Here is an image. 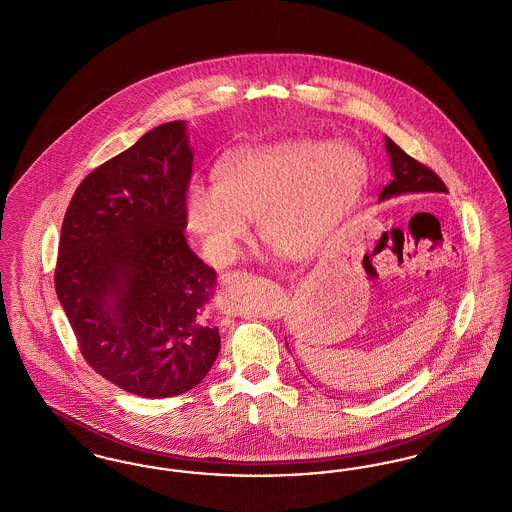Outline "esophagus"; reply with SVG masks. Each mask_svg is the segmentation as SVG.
<instances>
[{"label": "esophagus", "instance_id": "obj_1", "mask_svg": "<svg viewBox=\"0 0 512 512\" xmlns=\"http://www.w3.org/2000/svg\"><path fill=\"white\" fill-rule=\"evenodd\" d=\"M238 278H242V272H226L220 276V284L222 286H230L232 282H236Z\"/></svg>", "mask_w": 512, "mask_h": 512}]
</instances>
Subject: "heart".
<instances>
[{
    "label": "heart",
    "mask_w": 512,
    "mask_h": 512,
    "mask_svg": "<svg viewBox=\"0 0 512 512\" xmlns=\"http://www.w3.org/2000/svg\"><path fill=\"white\" fill-rule=\"evenodd\" d=\"M365 157L345 142L286 140L222 157L217 186L184 194L186 226L205 255L230 263L259 217L261 238L292 259H309L338 230L365 184Z\"/></svg>",
    "instance_id": "1"
}]
</instances>
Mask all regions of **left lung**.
Instances as JSON below:
<instances>
[{
	"mask_svg": "<svg viewBox=\"0 0 512 512\" xmlns=\"http://www.w3.org/2000/svg\"><path fill=\"white\" fill-rule=\"evenodd\" d=\"M386 151L390 155L393 180L382 190L378 201H386L391 197H403V195L407 197V195L447 194V188L436 172L418 163L411 155H407L388 136H386Z\"/></svg>",
	"mask_w": 512,
	"mask_h": 512,
	"instance_id": "obj_1",
	"label": "left lung"
}]
</instances>
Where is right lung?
Instances as JSON below:
<instances>
[{
  "label": "right lung",
  "instance_id": "right-lung-1",
  "mask_svg": "<svg viewBox=\"0 0 512 512\" xmlns=\"http://www.w3.org/2000/svg\"><path fill=\"white\" fill-rule=\"evenodd\" d=\"M194 149L165 122L90 172L61 226L55 292L88 365L147 399L180 395L211 370L217 272L186 244Z\"/></svg>",
  "mask_w": 512,
  "mask_h": 512
}]
</instances>
